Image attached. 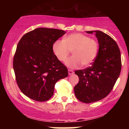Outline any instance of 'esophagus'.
Instances as JSON below:
<instances>
[{"label":"esophagus","instance_id":"esophagus-1","mask_svg":"<svg viewBox=\"0 0 129 129\" xmlns=\"http://www.w3.org/2000/svg\"><path fill=\"white\" fill-rule=\"evenodd\" d=\"M68 72H69V75H72L74 73V72L73 70H68Z\"/></svg>","mask_w":129,"mask_h":129}]
</instances>
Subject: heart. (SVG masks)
Masks as SVG:
<instances>
[{
  "instance_id": "heart-1",
  "label": "heart",
  "mask_w": 129,
  "mask_h": 129,
  "mask_svg": "<svg viewBox=\"0 0 129 129\" xmlns=\"http://www.w3.org/2000/svg\"><path fill=\"white\" fill-rule=\"evenodd\" d=\"M53 51L59 60L63 62L73 51V56L66 60V64L72 69L82 65L89 66L96 58L99 44L96 40L81 33L68 35L64 39L57 40L53 45Z\"/></svg>"
}]
</instances>
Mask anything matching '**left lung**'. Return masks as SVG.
Returning <instances> with one entry per match:
<instances>
[{
  "instance_id": "left-lung-1",
  "label": "left lung",
  "mask_w": 129,
  "mask_h": 129,
  "mask_svg": "<svg viewBox=\"0 0 129 129\" xmlns=\"http://www.w3.org/2000/svg\"><path fill=\"white\" fill-rule=\"evenodd\" d=\"M99 42V51L91 66L75 71L79 82L74 87L78 100L91 103L106 98L116 83L121 70V52L118 44L110 36L94 31ZM93 33V31H87Z\"/></svg>"
}]
</instances>
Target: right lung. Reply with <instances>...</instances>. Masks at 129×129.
<instances>
[{"instance_id":"obj_1","label":"right lung","mask_w":129,"mask_h":129,"mask_svg":"<svg viewBox=\"0 0 129 129\" xmlns=\"http://www.w3.org/2000/svg\"><path fill=\"white\" fill-rule=\"evenodd\" d=\"M65 31L39 28L25 34L17 44L13 69L20 91L31 100H48L55 84L68 76V70L53 51L55 41Z\"/></svg>"}]
</instances>
